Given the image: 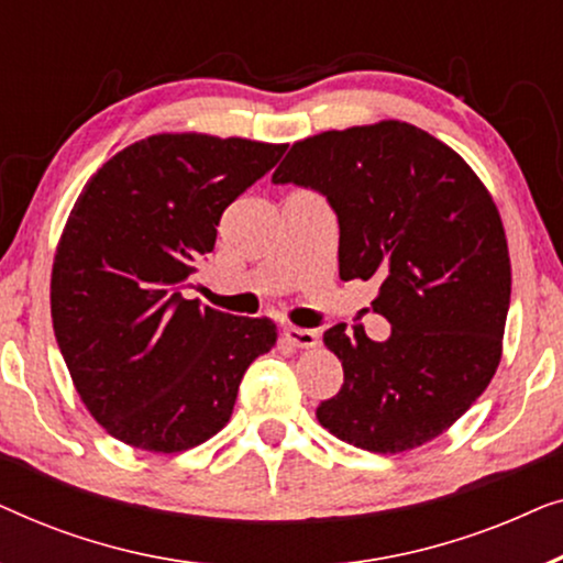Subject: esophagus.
I'll use <instances>...</instances> for the list:
<instances>
[{
    "label": "esophagus",
    "instance_id": "34e87169",
    "mask_svg": "<svg viewBox=\"0 0 563 563\" xmlns=\"http://www.w3.org/2000/svg\"><path fill=\"white\" fill-rule=\"evenodd\" d=\"M284 338H287L289 345H295V349H314V345L320 343V333L318 330H310V328H284Z\"/></svg>",
    "mask_w": 563,
    "mask_h": 563
}]
</instances>
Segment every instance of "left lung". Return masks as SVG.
Listing matches in <instances>:
<instances>
[{
    "mask_svg": "<svg viewBox=\"0 0 563 563\" xmlns=\"http://www.w3.org/2000/svg\"><path fill=\"white\" fill-rule=\"evenodd\" d=\"M333 207L341 279H376L387 341L333 325L343 387L322 428L374 453L433 441L472 407L503 353L510 310L505 228L464 158L426 130L384 120L291 145L272 176Z\"/></svg>",
    "mask_w": 563,
    "mask_h": 563,
    "instance_id": "8db88e82",
    "label": "left lung"
}]
</instances>
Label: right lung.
Returning <instances> with one entry per match:
<instances>
[{"mask_svg":"<svg viewBox=\"0 0 563 563\" xmlns=\"http://www.w3.org/2000/svg\"><path fill=\"white\" fill-rule=\"evenodd\" d=\"M287 145L214 135H151L87 181L51 276L56 341L99 426L143 451L205 443L233 415L274 322L184 299L218 225Z\"/></svg>","mask_w":563,"mask_h":563,"instance_id":"add662e5","label":"right lung"}]
</instances>
